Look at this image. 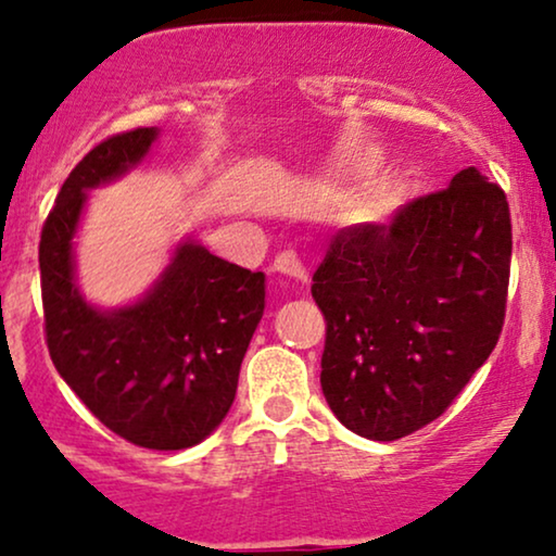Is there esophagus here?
Masks as SVG:
<instances>
[{
    "mask_svg": "<svg viewBox=\"0 0 556 556\" xmlns=\"http://www.w3.org/2000/svg\"><path fill=\"white\" fill-rule=\"evenodd\" d=\"M271 266H274V271L285 274V277L298 279V282H307L305 266L300 264V258H298V254H294V251H279V254L274 256Z\"/></svg>",
    "mask_w": 556,
    "mask_h": 556,
    "instance_id": "obj_1",
    "label": "esophagus"
}]
</instances>
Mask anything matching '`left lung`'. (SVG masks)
<instances>
[{"mask_svg": "<svg viewBox=\"0 0 556 556\" xmlns=\"http://www.w3.org/2000/svg\"><path fill=\"white\" fill-rule=\"evenodd\" d=\"M508 197L475 166L330 238L313 274L320 388L354 433L395 441L441 416L493 354L510 279Z\"/></svg>", "mask_w": 556, "mask_h": 556, "instance_id": "1", "label": "left lung"}]
</instances>
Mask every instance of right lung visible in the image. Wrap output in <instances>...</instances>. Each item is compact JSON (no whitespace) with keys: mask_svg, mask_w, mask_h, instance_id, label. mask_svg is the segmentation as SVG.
<instances>
[{"mask_svg":"<svg viewBox=\"0 0 556 556\" xmlns=\"http://www.w3.org/2000/svg\"><path fill=\"white\" fill-rule=\"evenodd\" d=\"M156 128L115 132L72 168L40 230V294L53 367L100 424L156 452L200 444L226 418L264 315V274L185 243L138 305L100 313L74 285L87 189L146 156Z\"/></svg>","mask_w":556,"mask_h":556,"instance_id":"obj_1","label":"right lung"}]
</instances>
